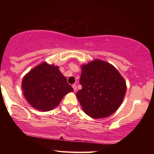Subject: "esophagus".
<instances>
[{
    "label": "esophagus",
    "instance_id": "obj_1",
    "mask_svg": "<svg viewBox=\"0 0 154 154\" xmlns=\"http://www.w3.org/2000/svg\"><path fill=\"white\" fill-rule=\"evenodd\" d=\"M72 88H73V90H74V91H76V90H77V86H76V85H75V84H73V85H72Z\"/></svg>",
    "mask_w": 154,
    "mask_h": 154
}]
</instances>
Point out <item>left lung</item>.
Wrapping results in <instances>:
<instances>
[{
    "mask_svg": "<svg viewBox=\"0 0 154 154\" xmlns=\"http://www.w3.org/2000/svg\"><path fill=\"white\" fill-rule=\"evenodd\" d=\"M76 97L86 114L94 119L109 116L119 109L126 92V84L115 67L96 60L82 66Z\"/></svg>",
    "mask_w": 154,
    "mask_h": 154,
    "instance_id": "obj_1",
    "label": "left lung"
}]
</instances>
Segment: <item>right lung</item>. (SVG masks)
Returning a JSON list of instances; mask_svg holds the SVG:
<instances>
[{"label": "right lung", "mask_w": 154, "mask_h": 154, "mask_svg": "<svg viewBox=\"0 0 154 154\" xmlns=\"http://www.w3.org/2000/svg\"><path fill=\"white\" fill-rule=\"evenodd\" d=\"M24 95L33 108L50 111L57 106L65 94L73 89L67 83L58 66L42 63L23 79Z\"/></svg>", "instance_id": "1"}]
</instances>
